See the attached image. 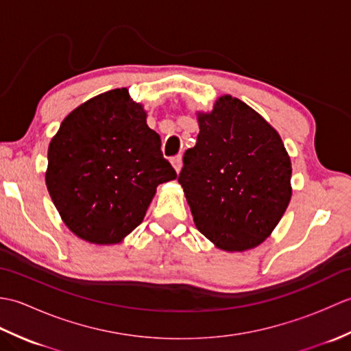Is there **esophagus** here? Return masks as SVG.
<instances>
[{
  "label": "esophagus",
  "instance_id": "1",
  "mask_svg": "<svg viewBox=\"0 0 351 351\" xmlns=\"http://www.w3.org/2000/svg\"><path fill=\"white\" fill-rule=\"evenodd\" d=\"M171 164H173L176 173H180L181 169H182V156L181 155L173 156V158H171Z\"/></svg>",
  "mask_w": 351,
  "mask_h": 351
}]
</instances>
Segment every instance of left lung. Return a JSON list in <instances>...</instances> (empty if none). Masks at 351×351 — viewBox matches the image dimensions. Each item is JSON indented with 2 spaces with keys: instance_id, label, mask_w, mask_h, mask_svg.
<instances>
[{
  "instance_id": "8db88e82",
  "label": "left lung",
  "mask_w": 351,
  "mask_h": 351,
  "mask_svg": "<svg viewBox=\"0 0 351 351\" xmlns=\"http://www.w3.org/2000/svg\"><path fill=\"white\" fill-rule=\"evenodd\" d=\"M197 121L196 146L185 151L178 176L195 225L223 250L256 247L291 200L287 149L263 116L230 95Z\"/></svg>"
}]
</instances>
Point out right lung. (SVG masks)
Segmentation results:
<instances>
[{
	"label": "right lung",
	"instance_id": "right-lung-1",
	"mask_svg": "<svg viewBox=\"0 0 351 351\" xmlns=\"http://www.w3.org/2000/svg\"><path fill=\"white\" fill-rule=\"evenodd\" d=\"M175 178L143 106L126 88L81 104L48 147L49 196L64 225L88 243L122 241L143 221L156 187Z\"/></svg>",
	"mask_w": 351,
	"mask_h": 351
}]
</instances>
